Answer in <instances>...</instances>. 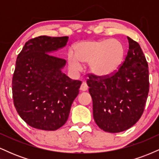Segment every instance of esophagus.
<instances>
[{"label": "esophagus", "mask_w": 159, "mask_h": 159, "mask_svg": "<svg viewBox=\"0 0 159 159\" xmlns=\"http://www.w3.org/2000/svg\"><path fill=\"white\" fill-rule=\"evenodd\" d=\"M87 89H88V86H87L86 82L84 81L83 83L81 84V87H80V90H81V91H86V90H87Z\"/></svg>", "instance_id": "esophagus-1"}]
</instances>
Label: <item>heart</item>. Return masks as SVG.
Masks as SVG:
<instances>
[{"instance_id": "obj_1", "label": "heart", "mask_w": 159, "mask_h": 159, "mask_svg": "<svg viewBox=\"0 0 159 159\" xmlns=\"http://www.w3.org/2000/svg\"><path fill=\"white\" fill-rule=\"evenodd\" d=\"M123 57V45L119 40H87L76 45L75 54L69 53L68 61L71 69L75 72L82 69V63H90L91 73L96 77L106 78L116 72Z\"/></svg>"}]
</instances>
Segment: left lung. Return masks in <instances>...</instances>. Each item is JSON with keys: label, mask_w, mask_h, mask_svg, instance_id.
<instances>
[{"label": "left lung", "mask_w": 159, "mask_h": 159, "mask_svg": "<svg viewBox=\"0 0 159 159\" xmlns=\"http://www.w3.org/2000/svg\"><path fill=\"white\" fill-rule=\"evenodd\" d=\"M127 38L129 51L119 70L105 78L91 75L87 81L95 122L110 133L133 126L143 114L148 96V63L140 45Z\"/></svg>", "instance_id": "1"}]
</instances>
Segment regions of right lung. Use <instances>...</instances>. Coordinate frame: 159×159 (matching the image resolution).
<instances>
[{
  "label": "right lung",
  "mask_w": 159,
  "mask_h": 159,
  "mask_svg": "<svg viewBox=\"0 0 159 159\" xmlns=\"http://www.w3.org/2000/svg\"><path fill=\"white\" fill-rule=\"evenodd\" d=\"M68 36H40L24 45L12 77L13 102L18 114L35 129L55 131L67 121L81 81L62 72L65 60L52 55L66 45Z\"/></svg>",
  "instance_id": "obj_1"
}]
</instances>
